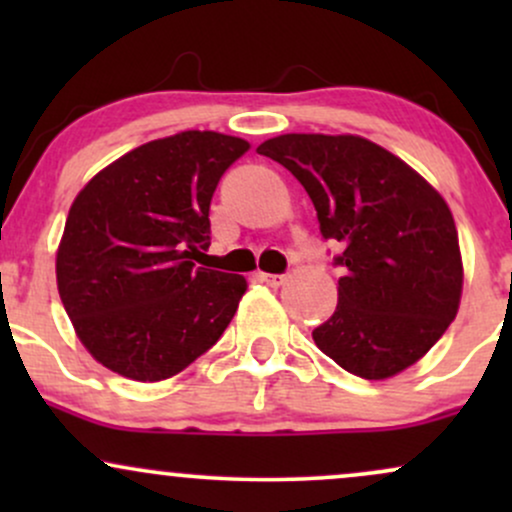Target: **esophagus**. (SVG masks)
Listing matches in <instances>:
<instances>
[{
  "mask_svg": "<svg viewBox=\"0 0 512 512\" xmlns=\"http://www.w3.org/2000/svg\"><path fill=\"white\" fill-rule=\"evenodd\" d=\"M260 279L264 281V284H269V286H281L286 281V276L284 274H267V272H262Z\"/></svg>",
  "mask_w": 512,
  "mask_h": 512,
  "instance_id": "1",
  "label": "esophagus"
}]
</instances>
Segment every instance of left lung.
<instances>
[{
  "instance_id": "8db88e82",
  "label": "left lung",
  "mask_w": 512,
  "mask_h": 512,
  "mask_svg": "<svg viewBox=\"0 0 512 512\" xmlns=\"http://www.w3.org/2000/svg\"><path fill=\"white\" fill-rule=\"evenodd\" d=\"M313 199L325 240L342 252L339 303L313 330L344 370L383 380L443 337L462 293V257L445 199L407 163L368 139L281 134L257 146Z\"/></svg>"
}]
</instances>
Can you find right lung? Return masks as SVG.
Returning a JSON list of instances; mask_svg holds the SVG:
<instances>
[{
    "mask_svg": "<svg viewBox=\"0 0 512 512\" xmlns=\"http://www.w3.org/2000/svg\"><path fill=\"white\" fill-rule=\"evenodd\" d=\"M248 149L228 134L180 132L117 158L74 199L57 289L105 368L156 383L219 342L248 284L195 260L211 245L216 185Z\"/></svg>",
    "mask_w": 512,
    "mask_h": 512,
    "instance_id": "right-lung-1",
    "label": "right lung"
}]
</instances>
